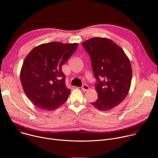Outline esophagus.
<instances>
[{
	"label": "esophagus",
	"mask_w": 158,
	"mask_h": 158,
	"mask_svg": "<svg viewBox=\"0 0 158 158\" xmlns=\"http://www.w3.org/2000/svg\"><path fill=\"white\" fill-rule=\"evenodd\" d=\"M81 89H82V90H83V91H88L89 88V86H88L87 85H86V84H84V85H82V86Z\"/></svg>",
	"instance_id": "34e87169"
}]
</instances>
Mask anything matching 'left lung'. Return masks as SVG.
I'll return each mask as SVG.
<instances>
[{
	"instance_id": "1",
	"label": "left lung",
	"mask_w": 158,
	"mask_h": 158,
	"mask_svg": "<svg viewBox=\"0 0 158 158\" xmlns=\"http://www.w3.org/2000/svg\"><path fill=\"white\" fill-rule=\"evenodd\" d=\"M91 57L92 68L97 80L95 89L98 100L93 106L108 110L118 106L129 91L132 68L124 51L107 38L94 37L82 43Z\"/></svg>"
}]
</instances>
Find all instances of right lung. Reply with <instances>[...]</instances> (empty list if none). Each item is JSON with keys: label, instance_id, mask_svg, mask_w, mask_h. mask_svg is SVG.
Wrapping results in <instances>:
<instances>
[{"label": "right lung", "instance_id": "add662e5", "mask_svg": "<svg viewBox=\"0 0 158 158\" xmlns=\"http://www.w3.org/2000/svg\"><path fill=\"white\" fill-rule=\"evenodd\" d=\"M77 46V43L58 42L43 44L26 56L20 71V81L25 94L39 109H56L68 98L71 90L65 85L62 65Z\"/></svg>", "mask_w": 158, "mask_h": 158}]
</instances>
